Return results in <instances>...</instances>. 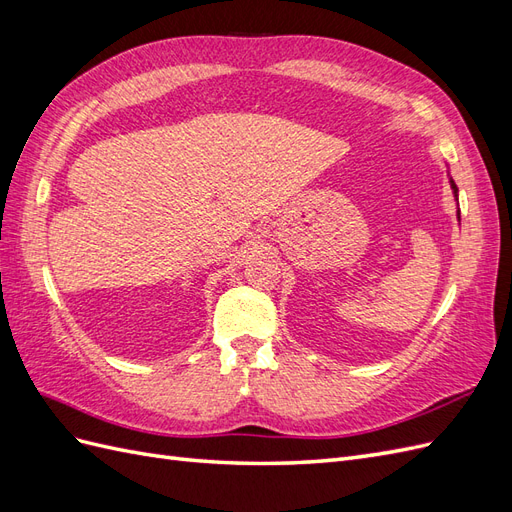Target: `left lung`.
I'll use <instances>...</instances> for the list:
<instances>
[{"label":"left lung","mask_w":512,"mask_h":512,"mask_svg":"<svg viewBox=\"0 0 512 512\" xmlns=\"http://www.w3.org/2000/svg\"><path fill=\"white\" fill-rule=\"evenodd\" d=\"M451 185H453V190H455V194H457V185H455V181H451Z\"/></svg>","instance_id":"1"}]
</instances>
